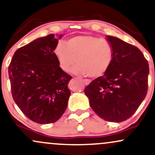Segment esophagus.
Segmentation results:
<instances>
[{
    "label": "esophagus",
    "mask_w": 155,
    "mask_h": 155,
    "mask_svg": "<svg viewBox=\"0 0 155 155\" xmlns=\"http://www.w3.org/2000/svg\"><path fill=\"white\" fill-rule=\"evenodd\" d=\"M82 81H83V83H84L85 85H88L89 83H90V81H88V80H87V79H83V80H82Z\"/></svg>",
    "instance_id": "34e87169"
}]
</instances>
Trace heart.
Masks as SVG:
<instances>
[{
    "mask_svg": "<svg viewBox=\"0 0 155 155\" xmlns=\"http://www.w3.org/2000/svg\"><path fill=\"white\" fill-rule=\"evenodd\" d=\"M54 54L59 68L64 72L72 69L76 74L99 78L108 71L114 57L113 45L106 38L94 35H78L59 42L54 48Z\"/></svg>",
    "mask_w": 155,
    "mask_h": 155,
    "instance_id": "obj_1",
    "label": "heart"
}]
</instances>
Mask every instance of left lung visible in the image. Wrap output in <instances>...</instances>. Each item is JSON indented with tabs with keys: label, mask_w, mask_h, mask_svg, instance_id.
<instances>
[{
	"label": "left lung",
	"mask_w": 155,
	"mask_h": 155,
	"mask_svg": "<svg viewBox=\"0 0 155 155\" xmlns=\"http://www.w3.org/2000/svg\"><path fill=\"white\" fill-rule=\"evenodd\" d=\"M114 57L108 71L96 78L84 92L90 106L105 120L120 123L135 113L148 90L149 63L136 46L113 36Z\"/></svg>",
	"instance_id": "obj_1"
}]
</instances>
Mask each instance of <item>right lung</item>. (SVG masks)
<instances>
[{"mask_svg":"<svg viewBox=\"0 0 155 155\" xmlns=\"http://www.w3.org/2000/svg\"><path fill=\"white\" fill-rule=\"evenodd\" d=\"M62 37L61 35L59 38ZM54 34L35 40L16 51L8 66L12 97L35 123H55L66 110L72 76L59 68L54 54Z\"/></svg>","mask_w":155,"mask_h":155,"instance_id":"obj_1","label":"right lung"}]
</instances>
